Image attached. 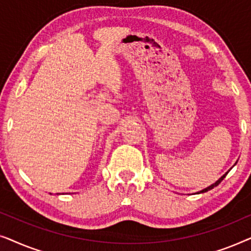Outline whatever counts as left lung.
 Masks as SVG:
<instances>
[{
  "label": "left lung",
  "mask_w": 251,
  "mask_h": 251,
  "mask_svg": "<svg viewBox=\"0 0 251 251\" xmlns=\"http://www.w3.org/2000/svg\"><path fill=\"white\" fill-rule=\"evenodd\" d=\"M235 164H236V162H235ZM235 164H234V166H235ZM231 169H232V168H231ZM231 169H229V170H231ZM229 170H228V171H229ZM228 171H227V173H225L224 175H223V176H222L221 178H219V179H218L217 181H216V183H214V184H211V185H210V186H208V187H205V188H203V190H202V191H200V192H198V194H200V193H205V192L210 191V190H212V188H214V187H216V186H217V185H219V183H221V181H222L223 179H224V178L226 177V175H227V174H228Z\"/></svg>",
  "instance_id": "left-lung-1"
}]
</instances>
